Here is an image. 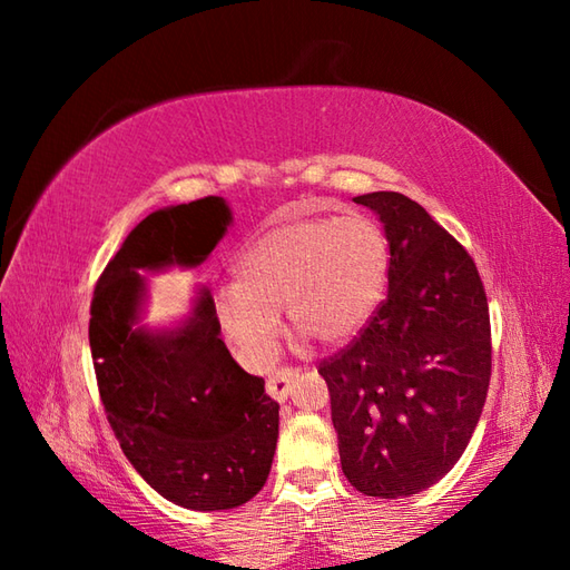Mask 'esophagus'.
Returning a JSON list of instances; mask_svg holds the SVG:
<instances>
[{"mask_svg":"<svg viewBox=\"0 0 570 570\" xmlns=\"http://www.w3.org/2000/svg\"><path fill=\"white\" fill-rule=\"evenodd\" d=\"M296 380H298V370H288V367L276 370L269 377V382H266V394H269L274 402H286Z\"/></svg>","mask_w":570,"mask_h":570,"instance_id":"1","label":"esophagus"}]
</instances>
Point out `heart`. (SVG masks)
<instances>
[{"label":"heart","mask_w":570,"mask_h":570,"mask_svg":"<svg viewBox=\"0 0 570 570\" xmlns=\"http://www.w3.org/2000/svg\"><path fill=\"white\" fill-rule=\"evenodd\" d=\"M386 269L390 245L367 215L276 223L237 254L235 286L215 298L217 321L229 347L252 367L274 355L278 308H286L301 337L343 343L377 311Z\"/></svg>","instance_id":"1"}]
</instances>
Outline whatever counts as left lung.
I'll return each mask as SVG.
<instances>
[{
	"label": "left lung",
	"instance_id": "left-lung-1",
	"mask_svg": "<svg viewBox=\"0 0 570 570\" xmlns=\"http://www.w3.org/2000/svg\"><path fill=\"white\" fill-rule=\"evenodd\" d=\"M355 203L377 213L390 242V294L318 372L350 485L411 498L458 463L485 406L488 296L470 254L416 200L377 190Z\"/></svg>",
	"mask_w": 570,
	"mask_h": 570
}]
</instances>
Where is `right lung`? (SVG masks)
<instances>
[{
    "mask_svg": "<svg viewBox=\"0 0 570 570\" xmlns=\"http://www.w3.org/2000/svg\"><path fill=\"white\" fill-rule=\"evenodd\" d=\"M233 223L208 196L156 210L105 266L90 306V350L107 421L149 485L196 512L249 502L269 478L278 404L229 355L208 288L174 328L139 325L144 272L198 266Z\"/></svg>",
    "mask_w": 570,
    "mask_h": 570,
    "instance_id": "obj_1",
    "label": "right lung"
}]
</instances>
